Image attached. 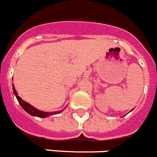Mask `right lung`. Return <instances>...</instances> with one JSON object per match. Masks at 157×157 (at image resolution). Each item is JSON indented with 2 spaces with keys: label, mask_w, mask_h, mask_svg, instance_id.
<instances>
[{
  "label": "right lung",
  "mask_w": 157,
  "mask_h": 157,
  "mask_svg": "<svg viewBox=\"0 0 157 157\" xmlns=\"http://www.w3.org/2000/svg\"><path fill=\"white\" fill-rule=\"evenodd\" d=\"M13 94H14V95L16 96L18 102H19L20 105L21 106V107L23 108V109H24V110L26 111L27 113H28L29 114H30V115L32 116H34V117H42V118H44V117H48V116H51V115H54V114H57V113H60L61 111H57V112H51V113H48V112H43V111H40V110H38V109H36V108H34L33 106H32L31 105L29 104V103H27V102L24 101V100H22V99L21 98V97L18 96L17 93V91L15 90L14 87H13Z\"/></svg>",
  "instance_id": "obj_1"
}]
</instances>
